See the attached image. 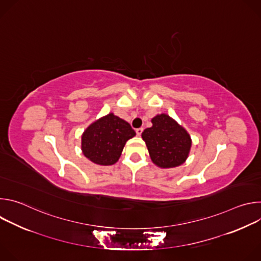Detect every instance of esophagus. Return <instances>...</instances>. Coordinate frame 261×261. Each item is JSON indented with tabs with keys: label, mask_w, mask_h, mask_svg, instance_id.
Listing matches in <instances>:
<instances>
[{
	"label": "esophagus",
	"mask_w": 261,
	"mask_h": 261,
	"mask_svg": "<svg viewBox=\"0 0 261 261\" xmlns=\"http://www.w3.org/2000/svg\"><path fill=\"white\" fill-rule=\"evenodd\" d=\"M142 131H143L142 128H138V129H136V134H137L138 136H140L141 133H142Z\"/></svg>",
	"instance_id": "34e87169"
}]
</instances>
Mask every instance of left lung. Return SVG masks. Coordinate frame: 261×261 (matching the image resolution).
I'll return each instance as SVG.
<instances>
[{
	"label": "left lung",
	"instance_id": "obj_1",
	"mask_svg": "<svg viewBox=\"0 0 261 261\" xmlns=\"http://www.w3.org/2000/svg\"><path fill=\"white\" fill-rule=\"evenodd\" d=\"M152 127L146 128L141 137L155 165L173 168L181 165L189 157L192 146L190 134L166 114L152 119Z\"/></svg>",
	"mask_w": 261,
	"mask_h": 261
}]
</instances>
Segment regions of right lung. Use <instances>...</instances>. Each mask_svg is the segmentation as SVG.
I'll return each instance as SVG.
<instances>
[{
  "mask_svg": "<svg viewBox=\"0 0 261 261\" xmlns=\"http://www.w3.org/2000/svg\"><path fill=\"white\" fill-rule=\"evenodd\" d=\"M136 135L130 124L110 113L93 122L82 135V151L98 165H113L122 155L126 142Z\"/></svg>",
  "mask_w": 261,
  "mask_h": 261,
  "instance_id": "obj_1",
  "label": "right lung"
}]
</instances>
